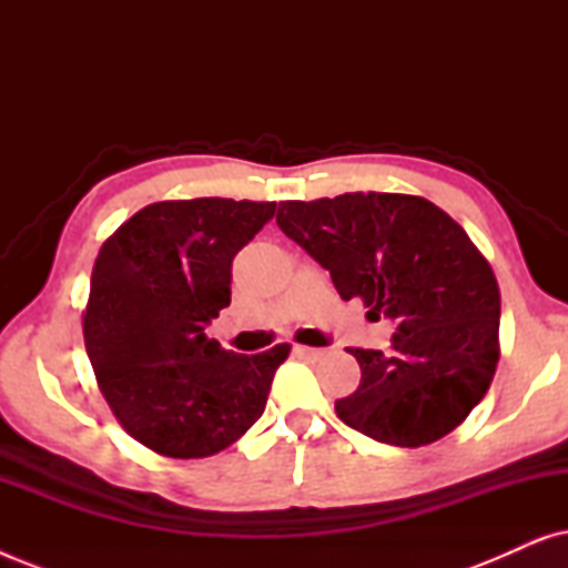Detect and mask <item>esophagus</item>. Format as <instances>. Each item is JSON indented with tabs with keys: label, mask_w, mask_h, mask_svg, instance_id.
Instances as JSON below:
<instances>
[{
	"label": "esophagus",
	"mask_w": 568,
	"mask_h": 568,
	"mask_svg": "<svg viewBox=\"0 0 568 568\" xmlns=\"http://www.w3.org/2000/svg\"><path fill=\"white\" fill-rule=\"evenodd\" d=\"M294 354L302 356V359H321V356L325 354L323 348H313V346H294Z\"/></svg>",
	"instance_id": "34e87169"
}]
</instances>
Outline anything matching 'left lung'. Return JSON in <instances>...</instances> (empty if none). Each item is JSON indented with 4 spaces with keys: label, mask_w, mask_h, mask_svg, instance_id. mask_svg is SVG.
<instances>
[{
    "label": "left lung",
    "mask_w": 568,
    "mask_h": 568,
    "mask_svg": "<svg viewBox=\"0 0 568 568\" xmlns=\"http://www.w3.org/2000/svg\"><path fill=\"white\" fill-rule=\"evenodd\" d=\"M276 224L321 263L344 300L393 321V348H352L362 383L336 400L352 429L422 447L463 424L499 362L501 297L491 266L432 201L344 193L282 201Z\"/></svg>",
    "instance_id": "1"
}]
</instances>
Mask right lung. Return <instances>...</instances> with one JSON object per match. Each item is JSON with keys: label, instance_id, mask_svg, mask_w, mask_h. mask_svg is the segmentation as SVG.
I'll return each instance as SVG.
<instances>
[{"label": "right lung", "instance_id": "1", "mask_svg": "<svg viewBox=\"0 0 568 568\" xmlns=\"http://www.w3.org/2000/svg\"><path fill=\"white\" fill-rule=\"evenodd\" d=\"M274 212V201H160L100 247L84 346L115 418L154 453L214 455L266 408L290 346L245 356L204 331L230 305L232 261Z\"/></svg>", "mask_w": 568, "mask_h": 568}]
</instances>
